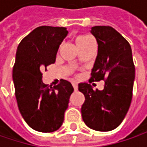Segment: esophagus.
<instances>
[{"label": "esophagus", "mask_w": 147, "mask_h": 147, "mask_svg": "<svg viewBox=\"0 0 147 147\" xmlns=\"http://www.w3.org/2000/svg\"><path fill=\"white\" fill-rule=\"evenodd\" d=\"M72 86H73L75 91H76V90H77V88H78V85H77V83H76V82H72Z\"/></svg>", "instance_id": "1"}]
</instances>
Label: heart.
Returning <instances> with one entry per match:
<instances>
[{
    "label": "heart",
    "instance_id": "obj_1",
    "mask_svg": "<svg viewBox=\"0 0 147 147\" xmlns=\"http://www.w3.org/2000/svg\"><path fill=\"white\" fill-rule=\"evenodd\" d=\"M93 42H94V39L88 36H78L76 40V44L77 46L78 49Z\"/></svg>",
    "mask_w": 147,
    "mask_h": 147
}]
</instances>
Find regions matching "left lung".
<instances>
[{
	"mask_svg": "<svg viewBox=\"0 0 147 147\" xmlns=\"http://www.w3.org/2000/svg\"><path fill=\"white\" fill-rule=\"evenodd\" d=\"M91 33L98 43V55L89 79L105 80L104 89L94 90L88 83L78 84L85 96L82 117L97 131H111L124 119L132 100L134 65L129 42L111 26H94Z\"/></svg>",
	"mask_w": 147,
	"mask_h": 147,
	"instance_id": "1",
	"label": "left lung"
}]
</instances>
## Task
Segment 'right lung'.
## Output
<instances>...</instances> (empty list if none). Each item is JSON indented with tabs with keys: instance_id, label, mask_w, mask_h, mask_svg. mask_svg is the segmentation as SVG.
<instances>
[{
	"instance_id": "obj_1",
	"label": "right lung",
	"mask_w": 147,
	"mask_h": 147,
	"mask_svg": "<svg viewBox=\"0 0 147 147\" xmlns=\"http://www.w3.org/2000/svg\"><path fill=\"white\" fill-rule=\"evenodd\" d=\"M67 33L65 27L40 26L26 36L17 49L13 79L18 106L27 124L39 132H53L61 127L74 91L66 80L61 79L53 87L42 82V71L55 62Z\"/></svg>"
}]
</instances>
